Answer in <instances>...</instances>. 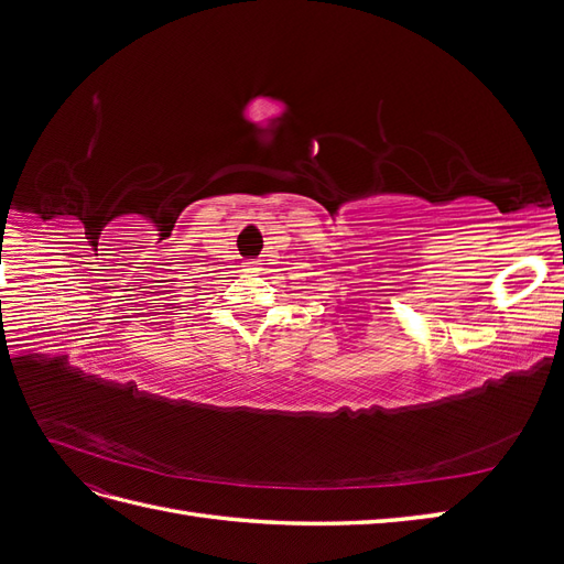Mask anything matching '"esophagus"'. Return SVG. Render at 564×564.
<instances>
[{
    "instance_id": "esophagus-1",
    "label": "esophagus",
    "mask_w": 564,
    "mask_h": 564,
    "mask_svg": "<svg viewBox=\"0 0 564 564\" xmlns=\"http://www.w3.org/2000/svg\"><path fill=\"white\" fill-rule=\"evenodd\" d=\"M245 270H251V272H253V270H261V263H259V261H247V263H245Z\"/></svg>"
}]
</instances>
